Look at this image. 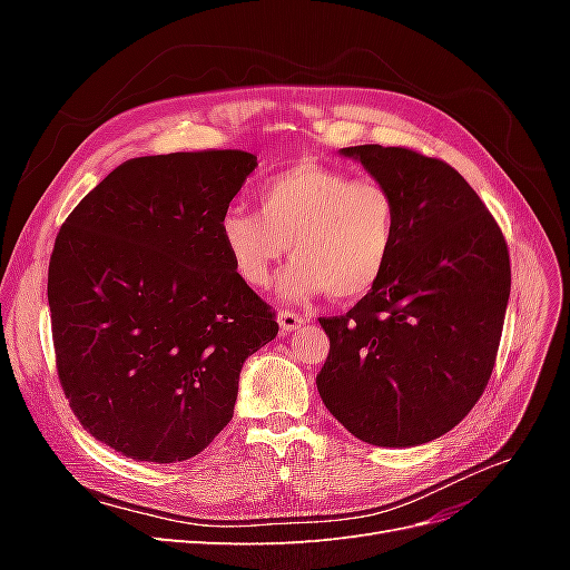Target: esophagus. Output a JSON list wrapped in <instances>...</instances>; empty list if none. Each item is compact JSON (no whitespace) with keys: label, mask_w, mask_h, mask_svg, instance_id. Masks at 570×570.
I'll list each match as a JSON object with an SVG mask.
<instances>
[{"label":"esophagus","mask_w":570,"mask_h":570,"mask_svg":"<svg viewBox=\"0 0 570 570\" xmlns=\"http://www.w3.org/2000/svg\"><path fill=\"white\" fill-rule=\"evenodd\" d=\"M304 323H306V318L299 316V314H295V312H281V314H278V325H281V331H283L285 335L299 331V327H302Z\"/></svg>","instance_id":"obj_1"}]
</instances>
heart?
<instances>
[{"label":"heart","mask_w":570,"mask_h":570,"mask_svg":"<svg viewBox=\"0 0 570 570\" xmlns=\"http://www.w3.org/2000/svg\"><path fill=\"white\" fill-rule=\"evenodd\" d=\"M396 226L400 209L385 183L299 161L262 183L258 212H223L218 233L235 273L252 287H268L292 249L283 295L299 302L325 292L335 299L373 292L390 268Z\"/></svg>","instance_id":"obj_1"}]
</instances>
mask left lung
<instances>
[{"mask_svg": "<svg viewBox=\"0 0 570 570\" xmlns=\"http://www.w3.org/2000/svg\"><path fill=\"white\" fill-rule=\"evenodd\" d=\"M400 209L390 268L331 340L316 385L358 440L416 446L461 423L485 392L502 337L511 264L502 228L442 159L409 147H344Z\"/></svg>", "mask_w": 570, "mask_h": 570, "instance_id": "obj_1", "label": "left lung"}]
</instances>
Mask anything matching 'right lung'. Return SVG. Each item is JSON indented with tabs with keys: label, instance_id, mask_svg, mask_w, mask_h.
<instances>
[{
	"label": "right lung",
	"instance_id": "obj_1",
	"mask_svg": "<svg viewBox=\"0 0 570 570\" xmlns=\"http://www.w3.org/2000/svg\"><path fill=\"white\" fill-rule=\"evenodd\" d=\"M254 166L239 149L130 159L57 235L59 383L80 425L124 456L176 463L209 446L233 419L245 358L278 335L218 233Z\"/></svg>",
	"mask_w": 570,
	"mask_h": 570
}]
</instances>
